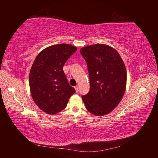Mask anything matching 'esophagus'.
I'll list each match as a JSON object with an SVG mask.
<instances>
[{
	"label": "esophagus",
	"mask_w": 158,
	"mask_h": 158,
	"mask_svg": "<svg viewBox=\"0 0 158 158\" xmlns=\"http://www.w3.org/2000/svg\"><path fill=\"white\" fill-rule=\"evenodd\" d=\"M74 89H75V90H76V92L78 93V86H75V87H74Z\"/></svg>",
	"instance_id": "esophagus-1"
}]
</instances>
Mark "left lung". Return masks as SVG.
Here are the masks:
<instances>
[{
    "mask_svg": "<svg viewBox=\"0 0 158 158\" xmlns=\"http://www.w3.org/2000/svg\"><path fill=\"white\" fill-rule=\"evenodd\" d=\"M89 72V92L82 98L88 111L103 116L115 108L125 94V65L118 52L105 44L88 45L80 49Z\"/></svg>",
    "mask_w": 158,
    "mask_h": 158,
    "instance_id": "left-lung-1",
    "label": "left lung"
}]
</instances>
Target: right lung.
I'll use <instances>...</instances> for the list:
<instances>
[{"instance_id": "obj_1", "label": "right lung", "mask_w": 158, "mask_h": 158, "mask_svg": "<svg viewBox=\"0 0 158 158\" xmlns=\"http://www.w3.org/2000/svg\"><path fill=\"white\" fill-rule=\"evenodd\" d=\"M77 47L69 44L49 46L37 55L30 72L29 84L33 100L41 110L55 114L63 110L75 93L63 70Z\"/></svg>"}]
</instances>
